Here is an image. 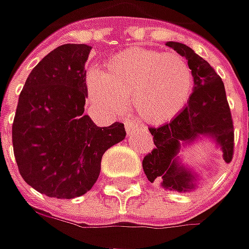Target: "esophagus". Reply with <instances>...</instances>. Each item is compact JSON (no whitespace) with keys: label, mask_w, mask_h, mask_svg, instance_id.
Segmentation results:
<instances>
[{"label":"esophagus","mask_w":249,"mask_h":249,"mask_svg":"<svg viewBox=\"0 0 249 249\" xmlns=\"http://www.w3.org/2000/svg\"><path fill=\"white\" fill-rule=\"evenodd\" d=\"M124 125H125V131H126V133H128V135L132 132L133 129L138 126V124H136L133 120H125Z\"/></svg>","instance_id":"obj_1"}]
</instances>
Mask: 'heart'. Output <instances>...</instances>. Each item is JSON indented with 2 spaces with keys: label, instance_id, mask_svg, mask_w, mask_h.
I'll use <instances>...</instances> for the list:
<instances>
[{
  "label": "heart",
  "instance_id": "1",
  "mask_svg": "<svg viewBox=\"0 0 249 249\" xmlns=\"http://www.w3.org/2000/svg\"><path fill=\"white\" fill-rule=\"evenodd\" d=\"M194 73L183 56L159 49L132 48L110 57L105 73L90 70L87 93L100 110L118 114L125 102L149 123H165L189 103Z\"/></svg>",
  "mask_w": 249,
  "mask_h": 249
}]
</instances>
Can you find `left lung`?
I'll list each match as a JSON object with an SVG mask.
<instances>
[{
	"instance_id": "obj_1",
	"label": "left lung",
	"mask_w": 249,
	"mask_h": 249,
	"mask_svg": "<svg viewBox=\"0 0 249 249\" xmlns=\"http://www.w3.org/2000/svg\"><path fill=\"white\" fill-rule=\"evenodd\" d=\"M167 45L189 62L194 73V89L186 107L172 121L149 128L156 147L144 156L142 165L151 183L186 193L196 187L197 178L178 161L180 147L208 136L220 146L229 164L234 153V126L225 85L213 67L184 44L169 41Z\"/></svg>"
}]
</instances>
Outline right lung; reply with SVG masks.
<instances>
[{"instance_id": "add662e5", "label": "right lung", "mask_w": 249, "mask_h": 249, "mask_svg": "<svg viewBox=\"0 0 249 249\" xmlns=\"http://www.w3.org/2000/svg\"><path fill=\"white\" fill-rule=\"evenodd\" d=\"M90 49L85 44L53 49L31 70L19 95L13 154L24 182L48 197L89 192L105 151L126 135L121 123L100 128L84 114Z\"/></svg>"}]
</instances>
